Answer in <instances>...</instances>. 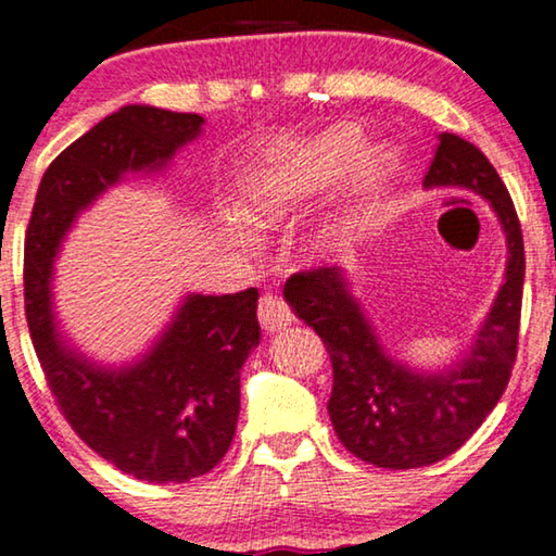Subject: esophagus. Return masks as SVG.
Returning <instances> with one entry per match:
<instances>
[{
    "mask_svg": "<svg viewBox=\"0 0 556 556\" xmlns=\"http://www.w3.org/2000/svg\"><path fill=\"white\" fill-rule=\"evenodd\" d=\"M257 318H261L265 331H280L293 321V314L283 295L265 293L261 303H257Z\"/></svg>",
    "mask_w": 556,
    "mask_h": 556,
    "instance_id": "esophagus-1",
    "label": "esophagus"
}]
</instances>
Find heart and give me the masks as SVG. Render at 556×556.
I'll return each instance as SVG.
<instances>
[{"label": "heart", "mask_w": 556, "mask_h": 556, "mask_svg": "<svg viewBox=\"0 0 556 556\" xmlns=\"http://www.w3.org/2000/svg\"><path fill=\"white\" fill-rule=\"evenodd\" d=\"M359 149V131L352 126H337L306 141H286L265 154L261 169L248 187V215L261 225H273L303 207L311 197L329 187L352 162ZM390 169V156L369 154L362 162L359 179L375 181ZM235 240L248 242L242 227H230ZM326 227L324 235H331Z\"/></svg>", "instance_id": "obj_1"}]
</instances>
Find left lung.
<instances>
[{
	"label": "left lung",
	"mask_w": 556,
	"mask_h": 556,
	"mask_svg": "<svg viewBox=\"0 0 556 556\" xmlns=\"http://www.w3.org/2000/svg\"><path fill=\"white\" fill-rule=\"evenodd\" d=\"M425 187H468L491 202L508 242L506 283L453 369L425 375L394 362L349 293L344 270L311 268L286 280L283 295L329 352V415L349 453L377 468H420L458 451L504 394L519 349L523 238L511 194L481 149L455 134L440 143Z\"/></svg>",
	"instance_id": "obj_1"
}]
</instances>
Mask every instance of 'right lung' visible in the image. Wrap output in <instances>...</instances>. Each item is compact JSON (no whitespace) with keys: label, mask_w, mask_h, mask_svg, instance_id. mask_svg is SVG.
<instances>
[{"label":"right lung","mask_w":556,"mask_h":556,"mask_svg":"<svg viewBox=\"0 0 556 556\" xmlns=\"http://www.w3.org/2000/svg\"><path fill=\"white\" fill-rule=\"evenodd\" d=\"M204 118L124 105L48 166L25 238V311L60 413L83 443L124 473L185 483L225 458L240 415V369L261 341L257 288L187 295L141 362L103 369L67 349L50 314V276L75 215L126 172L159 169L200 136Z\"/></svg>","instance_id":"right-lung-1"}]
</instances>
